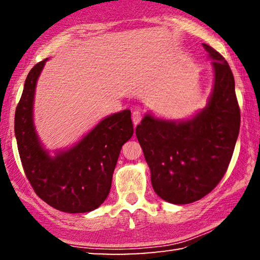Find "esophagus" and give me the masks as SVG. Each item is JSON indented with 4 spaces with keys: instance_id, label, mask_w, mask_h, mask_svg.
Segmentation results:
<instances>
[{
    "instance_id": "obj_1",
    "label": "esophagus",
    "mask_w": 260,
    "mask_h": 260,
    "mask_svg": "<svg viewBox=\"0 0 260 260\" xmlns=\"http://www.w3.org/2000/svg\"><path fill=\"white\" fill-rule=\"evenodd\" d=\"M141 119H142V113H141L139 110H135V111H133V113H132V120H133V124L138 125L141 121Z\"/></svg>"
}]
</instances>
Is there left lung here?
<instances>
[{"mask_svg":"<svg viewBox=\"0 0 260 260\" xmlns=\"http://www.w3.org/2000/svg\"><path fill=\"white\" fill-rule=\"evenodd\" d=\"M212 60L213 87L206 107L182 120L147 112L136 138L161 200L189 204L203 199L227 171L240 132L235 81L226 59L203 43Z\"/></svg>","mask_w":260,"mask_h":260,"instance_id":"8db88e82","label":"left lung"}]
</instances>
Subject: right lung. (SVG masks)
Instances as JSON below:
<instances>
[{"label": "right lung", "instance_id": "1", "mask_svg": "<svg viewBox=\"0 0 260 260\" xmlns=\"http://www.w3.org/2000/svg\"><path fill=\"white\" fill-rule=\"evenodd\" d=\"M48 58L30 70L15 114V135L26 177L34 191L52 208L85 213L107 200L122 144L133 136L129 110L110 114L81 140L54 155L35 129V88Z\"/></svg>", "mask_w": 260, "mask_h": 260}]
</instances>
